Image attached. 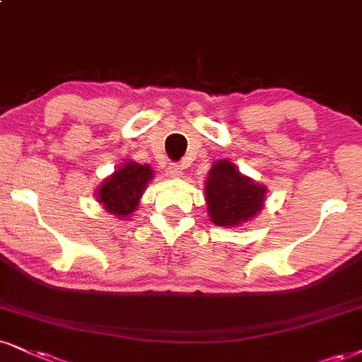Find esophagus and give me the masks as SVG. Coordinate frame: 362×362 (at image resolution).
I'll list each match as a JSON object with an SVG mask.
<instances>
[{
    "label": "esophagus",
    "instance_id": "34e87169",
    "mask_svg": "<svg viewBox=\"0 0 362 362\" xmlns=\"http://www.w3.org/2000/svg\"><path fill=\"white\" fill-rule=\"evenodd\" d=\"M166 173H168L169 177H180L181 174H182V168L180 166V164H176V163H169Z\"/></svg>",
    "mask_w": 362,
    "mask_h": 362
}]
</instances>
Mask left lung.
Returning <instances> with one entry per match:
<instances>
[{
  "instance_id": "8db88e82",
  "label": "left lung",
  "mask_w": 362,
  "mask_h": 362,
  "mask_svg": "<svg viewBox=\"0 0 362 362\" xmlns=\"http://www.w3.org/2000/svg\"><path fill=\"white\" fill-rule=\"evenodd\" d=\"M204 188L209 218L218 226L247 221L263 206L265 188L242 176L230 160L223 159L213 166Z\"/></svg>"
}]
</instances>
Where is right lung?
I'll use <instances>...</instances> for the list:
<instances>
[{
    "label": "right lung",
    "mask_w": 362,
    "mask_h": 362,
    "mask_svg": "<svg viewBox=\"0 0 362 362\" xmlns=\"http://www.w3.org/2000/svg\"><path fill=\"white\" fill-rule=\"evenodd\" d=\"M153 169L137 163H126L119 168L99 189V203L115 216L126 218L136 209Z\"/></svg>",
    "instance_id": "obj_1"
}]
</instances>
